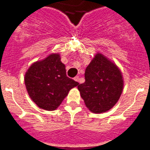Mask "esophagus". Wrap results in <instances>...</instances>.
Instances as JSON below:
<instances>
[{"label":"esophagus","instance_id":"obj_1","mask_svg":"<svg viewBox=\"0 0 150 150\" xmlns=\"http://www.w3.org/2000/svg\"><path fill=\"white\" fill-rule=\"evenodd\" d=\"M74 81H76V82H79L80 77H79V76H75V77H74Z\"/></svg>","mask_w":150,"mask_h":150}]
</instances>
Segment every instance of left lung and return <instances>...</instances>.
Listing matches in <instances>:
<instances>
[{
  "mask_svg": "<svg viewBox=\"0 0 150 150\" xmlns=\"http://www.w3.org/2000/svg\"><path fill=\"white\" fill-rule=\"evenodd\" d=\"M86 81L77 86L86 107L94 113L112 109L123 90V77L118 67L98 53L85 73Z\"/></svg>",
  "mask_w": 150,
  "mask_h": 150,
  "instance_id": "obj_1",
  "label": "left lung"
}]
</instances>
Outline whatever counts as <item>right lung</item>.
Masks as SVG:
<instances>
[{
  "mask_svg": "<svg viewBox=\"0 0 150 150\" xmlns=\"http://www.w3.org/2000/svg\"><path fill=\"white\" fill-rule=\"evenodd\" d=\"M25 84L29 97L40 109L52 111L79 83L68 77L59 53H52L29 68Z\"/></svg>",
  "mask_w": 150,
  "mask_h": 150,
  "instance_id": "1",
  "label": "right lung"
}]
</instances>
